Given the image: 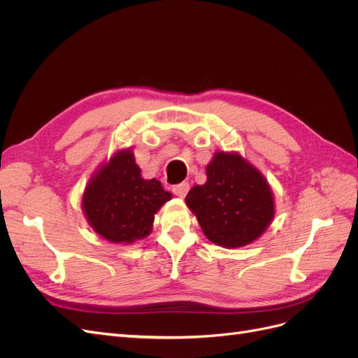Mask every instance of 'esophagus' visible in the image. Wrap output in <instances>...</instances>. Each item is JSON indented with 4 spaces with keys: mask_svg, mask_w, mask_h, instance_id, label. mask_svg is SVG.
Here are the masks:
<instances>
[{
    "mask_svg": "<svg viewBox=\"0 0 358 358\" xmlns=\"http://www.w3.org/2000/svg\"><path fill=\"white\" fill-rule=\"evenodd\" d=\"M171 191H173V194H175V196L183 199L188 194V191H189V183L188 182L178 183V185H175V187L171 188Z\"/></svg>",
    "mask_w": 358,
    "mask_h": 358,
    "instance_id": "1",
    "label": "esophagus"
}]
</instances>
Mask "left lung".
<instances>
[{"label": "left lung", "instance_id": "8db88e82", "mask_svg": "<svg viewBox=\"0 0 358 358\" xmlns=\"http://www.w3.org/2000/svg\"><path fill=\"white\" fill-rule=\"evenodd\" d=\"M208 180L185 197L204 236L222 248L257 241L275 218V197L263 173L239 152H215Z\"/></svg>", "mask_w": 358, "mask_h": 358}]
</instances>
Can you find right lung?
<instances>
[{
  "mask_svg": "<svg viewBox=\"0 0 358 358\" xmlns=\"http://www.w3.org/2000/svg\"><path fill=\"white\" fill-rule=\"evenodd\" d=\"M171 200L157 179H143L131 148L117 149L94 171L82 194L91 229L112 243L129 245L152 231L155 213Z\"/></svg>",
  "mask_w": 358,
  "mask_h": 358,
  "instance_id": "right-lung-1",
  "label": "right lung"
}]
</instances>
